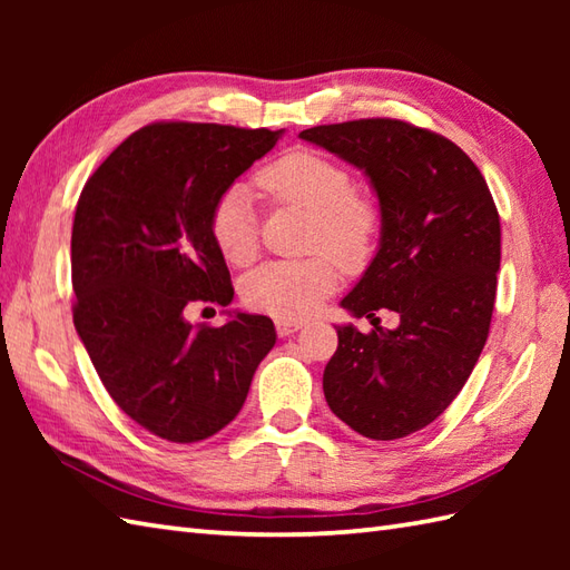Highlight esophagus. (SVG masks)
<instances>
[{
	"instance_id": "esophagus-1",
	"label": "esophagus",
	"mask_w": 570,
	"mask_h": 570,
	"mask_svg": "<svg viewBox=\"0 0 570 570\" xmlns=\"http://www.w3.org/2000/svg\"><path fill=\"white\" fill-rule=\"evenodd\" d=\"M301 328H304V323H298V321H276V333L282 337L294 335Z\"/></svg>"
}]
</instances>
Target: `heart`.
Listing matches in <instances>:
<instances>
[{
  "instance_id": "heart-1",
  "label": "heart",
  "mask_w": 570,
  "mask_h": 570,
  "mask_svg": "<svg viewBox=\"0 0 570 570\" xmlns=\"http://www.w3.org/2000/svg\"><path fill=\"white\" fill-rule=\"evenodd\" d=\"M257 184L274 200L313 213L308 247L323 252L298 262L262 264L245 278L242 294L252 308L269 316L308 318L337 286V264L332 257L353 269L372 254L380 210L353 190V178L341 164L316 151L298 149L278 156L257 174ZM210 237L229 264L245 266L254 259L259 235L247 186L233 184L217 196L210 210Z\"/></svg>"
}]
</instances>
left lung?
<instances>
[{"label": "left lung", "mask_w": 570, "mask_h": 570, "mask_svg": "<svg viewBox=\"0 0 570 570\" xmlns=\"http://www.w3.org/2000/svg\"><path fill=\"white\" fill-rule=\"evenodd\" d=\"M360 168L380 200V247L341 306L374 331L335 325L323 372L333 414L374 441L439 419L485 347L500 272V215L470 156L399 119H355L298 135ZM400 325L382 330L373 311Z\"/></svg>", "instance_id": "1"}]
</instances>
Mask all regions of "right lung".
Wrapping results in <instances>:
<instances>
[{"instance_id":"right-lung-1","label":"right lung","mask_w":570,"mask_h":570,"mask_svg":"<svg viewBox=\"0 0 570 570\" xmlns=\"http://www.w3.org/2000/svg\"><path fill=\"white\" fill-rule=\"evenodd\" d=\"M284 129L161 122L135 131L85 184L70 237L72 323L105 390L139 426L174 443L210 439L245 404L274 323L227 311L220 328L186 306H229L213 203Z\"/></svg>"}]
</instances>
